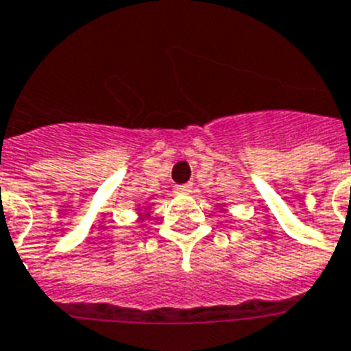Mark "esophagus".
I'll return each mask as SVG.
<instances>
[{
  "mask_svg": "<svg viewBox=\"0 0 351 351\" xmlns=\"http://www.w3.org/2000/svg\"><path fill=\"white\" fill-rule=\"evenodd\" d=\"M191 187L189 184H184V185H176L175 187V193H178V195H187V193H191Z\"/></svg>",
  "mask_w": 351,
  "mask_h": 351,
  "instance_id": "34e87169",
  "label": "esophagus"
}]
</instances>
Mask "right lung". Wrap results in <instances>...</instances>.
Listing matches in <instances>:
<instances>
[{
  "label": "right lung",
  "mask_w": 351,
  "mask_h": 351,
  "mask_svg": "<svg viewBox=\"0 0 351 351\" xmlns=\"http://www.w3.org/2000/svg\"><path fill=\"white\" fill-rule=\"evenodd\" d=\"M151 205H153V204H146V205L138 204V205H136L135 213H136V216H138V220L144 221V220H146V218H149Z\"/></svg>",
  "instance_id": "1"
}]
</instances>
